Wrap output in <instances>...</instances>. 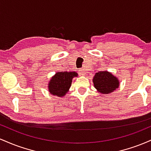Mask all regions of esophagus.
Wrapping results in <instances>:
<instances>
[{"instance_id":"34e87169","label":"esophagus","mask_w":151,"mask_h":151,"mask_svg":"<svg viewBox=\"0 0 151 151\" xmlns=\"http://www.w3.org/2000/svg\"><path fill=\"white\" fill-rule=\"evenodd\" d=\"M79 74H81V75H82V76L86 75V72H84V69H79Z\"/></svg>"}]
</instances>
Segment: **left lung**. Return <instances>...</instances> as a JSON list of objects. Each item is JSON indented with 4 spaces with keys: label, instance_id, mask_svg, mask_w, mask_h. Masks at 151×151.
I'll return each instance as SVG.
<instances>
[{
    "label": "left lung",
    "instance_id": "1",
    "mask_svg": "<svg viewBox=\"0 0 151 151\" xmlns=\"http://www.w3.org/2000/svg\"><path fill=\"white\" fill-rule=\"evenodd\" d=\"M93 86L102 94H109L119 87V79L108 71H100L93 77Z\"/></svg>",
    "mask_w": 151,
    "mask_h": 151
}]
</instances>
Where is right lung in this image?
<instances>
[{
  "label": "right lung",
  "instance_id": "obj_1",
  "mask_svg": "<svg viewBox=\"0 0 151 151\" xmlns=\"http://www.w3.org/2000/svg\"><path fill=\"white\" fill-rule=\"evenodd\" d=\"M78 76L75 72H58L52 77L48 83L50 94L58 97H63L68 93L72 84V79Z\"/></svg>",
  "mask_w": 151,
  "mask_h": 151
}]
</instances>
